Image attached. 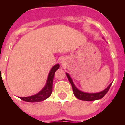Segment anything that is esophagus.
<instances>
[{"label": "esophagus", "mask_w": 125, "mask_h": 125, "mask_svg": "<svg viewBox=\"0 0 125 125\" xmlns=\"http://www.w3.org/2000/svg\"><path fill=\"white\" fill-rule=\"evenodd\" d=\"M60 63H61V65H65V64H66V60H65L64 58H63V59H62L61 61H60Z\"/></svg>", "instance_id": "34e87169"}]
</instances>
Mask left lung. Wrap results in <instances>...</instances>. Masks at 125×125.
Here are the masks:
<instances>
[{"label": "left lung", "instance_id": "obj_1", "mask_svg": "<svg viewBox=\"0 0 125 125\" xmlns=\"http://www.w3.org/2000/svg\"><path fill=\"white\" fill-rule=\"evenodd\" d=\"M66 76L68 77V80L70 82L71 85L72 86V90H73V94L74 96L78 98V99L81 100H86V101H93V100H96L101 99L104 96L105 94H106L108 91V90L110 88V86L112 85V83L108 86L102 90L101 92H96V93H88V92H82L81 90H80L78 88H77L75 84H73V82L72 79L71 78L70 76L66 73Z\"/></svg>", "mask_w": 125, "mask_h": 125}]
</instances>
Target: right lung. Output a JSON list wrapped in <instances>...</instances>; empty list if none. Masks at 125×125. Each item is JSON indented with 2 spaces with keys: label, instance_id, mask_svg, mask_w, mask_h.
I'll list each match as a JSON object with an SVG mask.
<instances>
[{
  "label": "right lung",
  "instance_id": "right-lung-1",
  "mask_svg": "<svg viewBox=\"0 0 125 125\" xmlns=\"http://www.w3.org/2000/svg\"><path fill=\"white\" fill-rule=\"evenodd\" d=\"M60 68L59 64H56L54 66H53L51 70L49 71V73L48 74V77L47 79V82L45 86H44L43 89L41 91H39L38 93H37L35 95L27 97H20L21 100L24 101L29 102H41L43 100H45L47 98H49L52 92L53 89V78L55 72Z\"/></svg>",
  "mask_w": 125,
  "mask_h": 125
}]
</instances>
